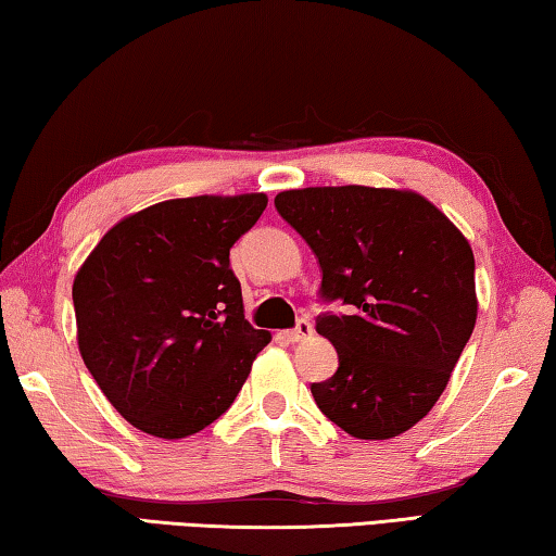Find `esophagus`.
Returning a JSON list of instances; mask_svg holds the SVG:
<instances>
[{"mask_svg": "<svg viewBox=\"0 0 556 556\" xmlns=\"http://www.w3.org/2000/svg\"><path fill=\"white\" fill-rule=\"evenodd\" d=\"M286 334V340L288 342H303V340H307V338H313V325L307 323V320H300L293 330H288V332H283Z\"/></svg>", "mask_w": 556, "mask_h": 556, "instance_id": "obj_1", "label": "esophagus"}]
</instances>
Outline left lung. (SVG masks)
<instances>
[{
	"instance_id": "obj_1",
	"label": "left lung",
	"mask_w": 556,
	"mask_h": 556,
	"mask_svg": "<svg viewBox=\"0 0 556 556\" xmlns=\"http://www.w3.org/2000/svg\"><path fill=\"white\" fill-rule=\"evenodd\" d=\"M276 208L315 251L323 298L317 332L340 367L313 384L320 412L362 441H387L439 402L478 317L476 258L466 236L412 189L305 187Z\"/></svg>"
}]
</instances>
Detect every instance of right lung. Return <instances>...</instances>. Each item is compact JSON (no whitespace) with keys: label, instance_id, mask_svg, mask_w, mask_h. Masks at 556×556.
<instances>
[{"label":"right lung","instance_id":"right-lung-1","mask_svg":"<svg viewBox=\"0 0 556 556\" xmlns=\"http://www.w3.org/2000/svg\"><path fill=\"white\" fill-rule=\"evenodd\" d=\"M268 197L167 199L121 218L73 278L86 367L127 424L187 439L233 404L270 332L243 320L229 266Z\"/></svg>","mask_w":556,"mask_h":556}]
</instances>
